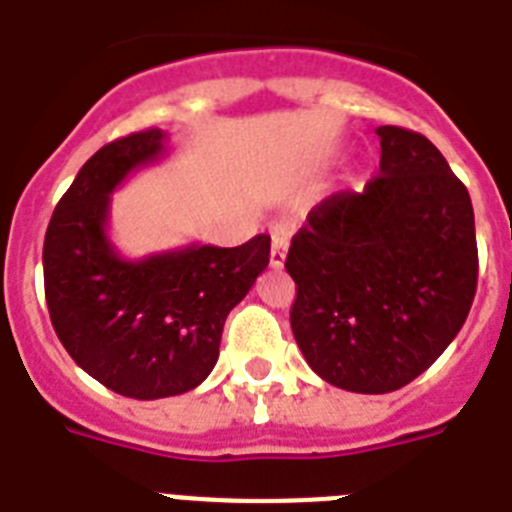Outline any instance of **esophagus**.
<instances>
[{
	"label": "esophagus",
	"mask_w": 512,
	"mask_h": 512,
	"mask_svg": "<svg viewBox=\"0 0 512 512\" xmlns=\"http://www.w3.org/2000/svg\"><path fill=\"white\" fill-rule=\"evenodd\" d=\"M287 248H290V232L287 227H277L272 235V253H269V264L274 269H282L287 259Z\"/></svg>",
	"instance_id": "obj_1"
}]
</instances>
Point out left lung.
<instances>
[{
  "instance_id": "8db88e82",
  "label": "left lung",
  "mask_w": 512,
  "mask_h": 512,
  "mask_svg": "<svg viewBox=\"0 0 512 512\" xmlns=\"http://www.w3.org/2000/svg\"><path fill=\"white\" fill-rule=\"evenodd\" d=\"M377 135L379 175L308 211L285 259L303 358L363 395L400 390L445 353L479 277L466 185L421 133L382 125Z\"/></svg>"
}]
</instances>
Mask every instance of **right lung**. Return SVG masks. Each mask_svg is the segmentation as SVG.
Here are the masks:
<instances>
[{
  "label": "right lung",
  "instance_id": "obj_1",
  "mask_svg": "<svg viewBox=\"0 0 512 512\" xmlns=\"http://www.w3.org/2000/svg\"><path fill=\"white\" fill-rule=\"evenodd\" d=\"M167 151V133L107 143L59 198L44 238L54 332L80 369L125 398L183 395L219 358L225 319L269 264V235L243 246H188L130 261L107 235L114 188Z\"/></svg>",
  "mask_w": 512,
  "mask_h": 512
}]
</instances>
